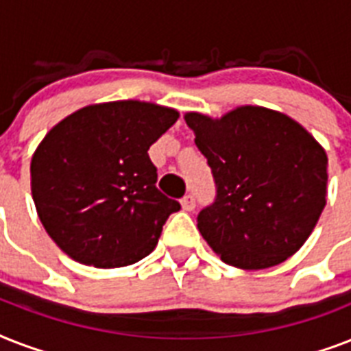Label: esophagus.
Here are the masks:
<instances>
[{
  "label": "esophagus",
  "mask_w": 351,
  "mask_h": 351,
  "mask_svg": "<svg viewBox=\"0 0 351 351\" xmlns=\"http://www.w3.org/2000/svg\"><path fill=\"white\" fill-rule=\"evenodd\" d=\"M197 208V202H195V197L191 195H187V197L182 198V209L184 211H193V209Z\"/></svg>",
  "instance_id": "obj_1"
}]
</instances>
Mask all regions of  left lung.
<instances>
[{"label":"left lung","mask_w":351,"mask_h":351,"mask_svg":"<svg viewBox=\"0 0 351 351\" xmlns=\"http://www.w3.org/2000/svg\"><path fill=\"white\" fill-rule=\"evenodd\" d=\"M217 184L198 230L230 266L266 269L297 253L326 206V151L299 121L258 106L186 112Z\"/></svg>","instance_id":"left-lung-1"}]
</instances>
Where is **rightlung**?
Returning <instances> with one entry per match:
<instances>
[{
    "label": "right lung",
    "instance_id": "1",
    "mask_svg": "<svg viewBox=\"0 0 351 351\" xmlns=\"http://www.w3.org/2000/svg\"><path fill=\"white\" fill-rule=\"evenodd\" d=\"M178 117L151 101H106L82 107L47 132L32 154L30 191L65 255L109 269L156 247L180 204L156 189L147 151Z\"/></svg>",
    "mask_w": 351,
    "mask_h": 351
}]
</instances>
